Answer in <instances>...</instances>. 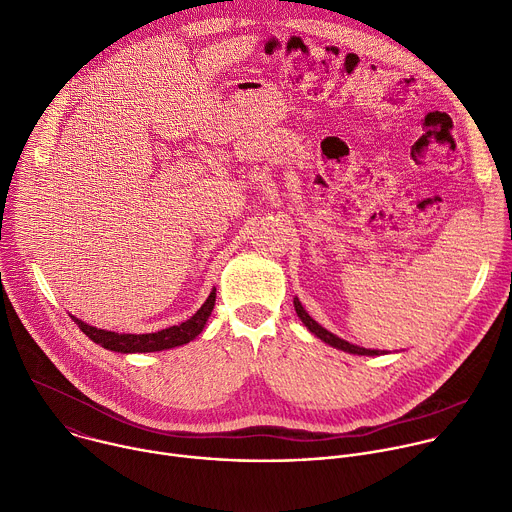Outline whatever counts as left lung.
I'll return each mask as SVG.
<instances>
[{"label":"left lung","instance_id":"8db88e82","mask_svg":"<svg viewBox=\"0 0 512 512\" xmlns=\"http://www.w3.org/2000/svg\"><path fill=\"white\" fill-rule=\"evenodd\" d=\"M294 306H296V312H298L300 320L304 322V326H306L314 336H318L322 342H326V344H330V346H334V348H338V350H344V352H350V354H360V356H379V354H385V350H371V348L354 346V344H350V342L338 338L336 334L328 332L326 328H322V326L304 310V306L300 304L298 298H294Z\"/></svg>","mask_w":512,"mask_h":512}]
</instances>
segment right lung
I'll return each instance as SVG.
<instances>
[{"label": "right lung", "mask_w": 512, "mask_h": 512, "mask_svg": "<svg viewBox=\"0 0 512 512\" xmlns=\"http://www.w3.org/2000/svg\"><path fill=\"white\" fill-rule=\"evenodd\" d=\"M214 302H216V287H212L210 296L206 298V302L200 306V310L190 320H186L178 326H170V328L160 330V332H152V334H119V332L89 326V324L81 322L75 316H70V318L75 320V324H79V328L95 344H99L107 350H115V352H121V354L158 352V350L176 348V346H182V344H188L190 340H194L204 330L206 320H208V316L214 308Z\"/></svg>", "instance_id": "1"}]
</instances>
